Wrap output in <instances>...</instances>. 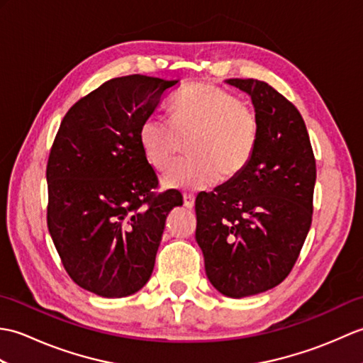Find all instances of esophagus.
Wrapping results in <instances>:
<instances>
[{
  "label": "esophagus",
  "mask_w": 363,
  "mask_h": 363,
  "mask_svg": "<svg viewBox=\"0 0 363 363\" xmlns=\"http://www.w3.org/2000/svg\"><path fill=\"white\" fill-rule=\"evenodd\" d=\"M184 206H186L187 209H194L195 196L191 195V194H184Z\"/></svg>",
  "instance_id": "1"
}]
</instances>
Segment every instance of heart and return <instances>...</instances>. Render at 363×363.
<instances>
[{
    "label": "heart",
    "mask_w": 363,
    "mask_h": 363,
    "mask_svg": "<svg viewBox=\"0 0 363 363\" xmlns=\"http://www.w3.org/2000/svg\"><path fill=\"white\" fill-rule=\"evenodd\" d=\"M259 118L248 104L212 84H191L176 95L169 120L145 118L138 129L146 162L167 172L187 150L190 157L169 172L164 184L173 189L199 190L243 173L256 154Z\"/></svg>",
    "instance_id": "b5f03b06"
}]
</instances>
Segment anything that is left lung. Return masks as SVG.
<instances>
[{
  "label": "left lung",
  "mask_w": 363,
  "mask_h": 363,
  "mask_svg": "<svg viewBox=\"0 0 363 363\" xmlns=\"http://www.w3.org/2000/svg\"><path fill=\"white\" fill-rule=\"evenodd\" d=\"M246 91L259 143L243 173L196 196V242L206 274L229 298L257 295L291 272L312 225L317 165L299 111L257 79H228Z\"/></svg>",
  "instance_id": "left-lung-1"
}]
</instances>
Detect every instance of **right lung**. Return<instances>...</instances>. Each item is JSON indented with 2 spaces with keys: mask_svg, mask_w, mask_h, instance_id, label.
<instances>
[{
  "mask_svg": "<svg viewBox=\"0 0 363 363\" xmlns=\"http://www.w3.org/2000/svg\"><path fill=\"white\" fill-rule=\"evenodd\" d=\"M143 74L113 78L74 103L51 146L46 223L68 276L95 295L123 298L151 277L177 190L156 194L138 129L176 87Z\"/></svg>",
  "mask_w": 363,
  "mask_h": 363,
  "instance_id": "right-lung-1",
  "label": "right lung"
}]
</instances>
